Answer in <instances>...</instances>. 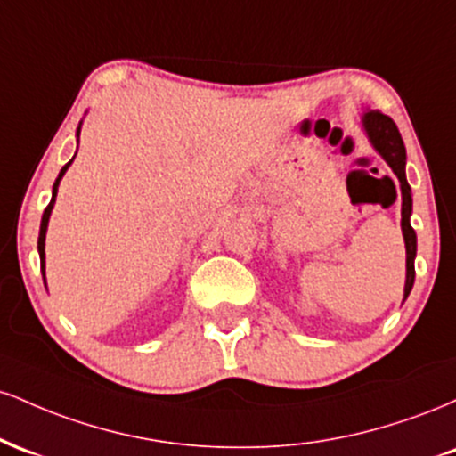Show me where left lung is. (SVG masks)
<instances>
[{
  "label": "left lung",
  "instance_id": "left-lung-1",
  "mask_svg": "<svg viewBox=\"0 0 456 456\" xmlns=\"http://www.w3.org/2000/svg\"><path fill=\"white\" fill-rule=\"evenodd\" d=\"M362 130L373 145V150L388 162L392 174L399 177L401 182V232L403 240H405V289H403V302L410 296L413 279H416V270H413V261H416V232L411 229L410 216H411V188L407 184L405 177V145H403L401 133L396 124L392 122L388 115L381 111H373V109H364L362 113Z\"/></svg>",
  "mask_w": 456,
  "mask_h": 456
}]
</instances>
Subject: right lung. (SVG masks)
<instances>
[{"label": "right lung", "mask_w": 456, "mask_h": 456, "mask_svg": "<svg viewBox=\"0 0 456 456\" xmlns=\"http://www.w3.org/2000/svg\"><path fill=\"white\" fill-rule=\"evenodd\" d=\"M78 134H81V124H78L77 128V143H78ZM77 156V154H75ZM75 156H72V160H75ZM70 162H66L64 167H61L60 175H57L55 184H53V192H51V203L46 206V210L43 214V221H40V233H38V255H40V268H43V279H45V240H46V227H49V218H51V212H53V206H55V197H57V186H60L61 177H64V174L68 171V167L72 165ZM45 285H46V279H45Z\"/></svg>", "instance_id": "obj_1"}]
</instances>
